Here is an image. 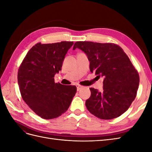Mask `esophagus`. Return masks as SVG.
<instances>
[{
	"mask_svg": "<svg viewBox=\"0 0 152 152\" xmlns=\"http://www.w3.org/2000/svg\"><path fill=\"white\" fill-rule=\"evenodd\" d=\"M81 88H82V86H80V85H77V91H80V90L81 89Z\"/></svg>",
	"mask_w": 152,
	"mask_h": 152,
	"instance_id": "34e87169",
	"label": "esophagus"
}]
</instances>
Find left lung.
Here are the masks:
<instances>
[{
  "instance_id": "obj_1",
  "label": "left lung",
  "mask_w": 152,
  "mask_h": 152,
  "mask_svg": "<svg viewBox=\"0 0 152 152\" xmlns=\"http://www.w3.org/2000/svg\"><path fill=\"white\" fill-rule=\"evenodd\" d=\"M84 51L90 61V71L103 80V91L90 88L86 106L94 116L110 120L121 116L134 100L140 83L138 72L127 55L112 43L79 41L73 49Z\"/></svg>"
}]
</instances>
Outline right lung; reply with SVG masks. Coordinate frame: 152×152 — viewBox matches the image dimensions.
I'll use <instances>...</instances> for the list:
<instances>
[{
    "label": "right lung",
    "instance_id": "obj_1",
    "mask_svg": "<svg viewBox=\"0 0 152 152\" xmlns=\"http://www.w3.org/2000/svg\"><path fill=\"white\" fill-rule=\"evenodd\" d=\"M73 42L35 44L26 54L18 73L21 97L33 111L44 119L59 117L68 109L77 92L75 86L54 82V75Z\"/></svg>",
    "mask_w": 152,
    "mask_h": 152
}]
</instances>
